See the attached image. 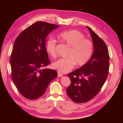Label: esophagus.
Here are the masks:
<instances>
[{
	"instance_id": "1",
	"label": "esophagus",
	"mask_w": 123,
	"mask_h": 123,
	"mask_svg": "<svg viewBox=\"0 0 123 123\" xmlns=\"http://www.w3.org/2000/svg\"><path fill=\"white\" fill-rule=\"evenodd\" d=\"M63 75V74H61V73H60V72L57 73V76H58V77H62Z\"/></svg>"
}]
</instances>
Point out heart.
Instances as JSON below:
<instances>
[{
    "instance_id": "heart-1",
    "label": "heart",
    "mask_w": 123,
    "mask_h": 123,
    "mask_svg": "<svg viewBox=\"0 0 123 123\" xmlns=\"http://www.w3.org/2000/svg\"><path fill=\"white\" fill-rule=\"evenodd\" d=\"M58 37L71 49L68 54L69 57L54 62L52 66L54 69L66 74L71 71L75 64L82 66L87 63L92 54L93 43L90 40L85 38L83 33L78 30H71L60 33ZM56 43L53 38H49L46 42V51L52 57L56 55Z\"/></svg>"
}]
</instances>
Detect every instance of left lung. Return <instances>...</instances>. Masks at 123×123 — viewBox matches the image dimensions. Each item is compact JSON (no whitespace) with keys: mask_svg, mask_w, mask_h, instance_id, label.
<instances>
[{"mask_svg":"<svg viewBox=\"0 0 123 123\" xmlns=\"http://www.w3.org/2000/svg\"><path fill=\"white\" fill-rule=\"evenodd\" d=\"M94 46L90 59L79 69L68 74L71 84L67 93L77 103H85L97 95L108 77L109 68L108 49L104 41L90 27Z\"/></svg>","mask_w":123,"mask_h":123,"instance_id":"8db88e82","label":"left lung"}]
</instances>
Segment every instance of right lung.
<instances>
[{
	"mask_svg": "<svg viewBox=\"0 0 123 123\" xmlns=\"http://www.w3.org/2000/svg\"><path fill=\"white\" fill-rule=\"evenodd\" d=\"M59 25L37 22L18 36L10 59L12 79L19 92L26 98L34 100L42 96L57 76V71L43 69L50 63L45 48V39Z\"/></svg>",
	"mask_w": 123,
	"mask_h": 123,
	"instance_id": "1",
	"label": "right lung"
}]
</instances>
